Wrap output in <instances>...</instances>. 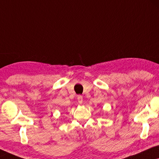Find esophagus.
I'll use <instances>...</instances> for the list:
<instances>
[{"label": "esophagus", "instance_id": "1", "mask_svg": "<svg viewBox=\"0 0 159 159\" xmlns=\"http://www.w3.org/2000/svg\"><path fill=\"white\" fill-rule=\"evenodd\" d=\"M77 101L80 104H82L83 102V97L81 95H78L77 96Z\"/></svg>", "mask_w": 159, "mask_h": 159}]
</instances>
